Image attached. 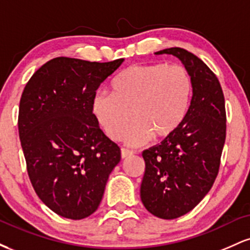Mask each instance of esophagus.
Wrapping results in <instances>:
<instances>
[{"label": "esophagus", "mask_w": 250, "mask_h": 250, "mask_svg": "<svg viewBox=\"0 0 250 250\" xmlns=\"http://www.w3.org/2000/svg\"><path fill=\"white\" fill-rule=\"evenodd\" d=\"M133 154H134V151L129 150V149H125V148H122V149H121V156H122V159H125V157L130 156V155H133Z\"/></svg>", "instance_id": "esophagus-1"}]
</instances>
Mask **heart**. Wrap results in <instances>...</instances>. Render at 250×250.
<instances>
[{
  "label": "heart",
  "mask_w": 250,
  "mask_h": 250,
  "mask_svg": "<svg viewBox=\"0 0 250 250\" xmlns=\"http://www.w3.org/2000/svg\"><path fill=\"white\" fill-rule=\"evenodd\" d=\"M194 83L182 65L168 63L135 64L125 68L111 82V94L100 91L93 99V111L103 130L117 140L123 133L129 146H141L153 136L156 141L170 137L187 117Z\"/></svg>",
  "instance_id": "obj_1"
}]
</instances>
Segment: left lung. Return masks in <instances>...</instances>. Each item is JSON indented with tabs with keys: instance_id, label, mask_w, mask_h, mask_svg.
I'll return each mask as SVG.
<instances>
[{
	"instance_id": "left-lung-1",
	"label": "left lung",
	"mask_w": 250,
	"mask_h": 250,
	"mask_svg": "<svg viewBox=\"0 0 250 250\" xmlns=\"http://www.w3.org/2000/svg\"><path fill=\"white\" fill-rule=\"evenodd\" d=\"M155 54L180 59L194 83L182 125L142 153L143 206L160 219L173 220L196 207L213 187L226 140L225 96L216 75L196 55L177 47Z\"/></svg>"
}]
</instances>
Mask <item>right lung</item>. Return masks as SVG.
<instances>
[{
  "label": "right lung",
  "instance_id": "add662e5",
  "mask_svg": "<svg viewBox=\"0 0 250 250\" xmlns=\"http://www.w3.org/2000/svg\"><path fill=\"white\" fill-rule=\"evenodd\" d=\"M123 59L56 57L35 71L20 101L19 134L37 196L54 213L82 220L99 208L121 150L93 113L101 83Z\"/></svg>",
  "mask_w": 250,
  "mask_h": 250
}]
</instances>
